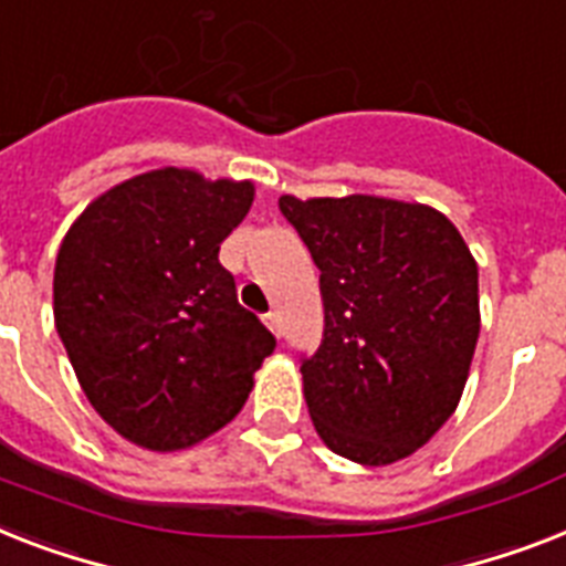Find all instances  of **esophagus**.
<instances>
[{"instance_id": "34e87169", "label": "esophagus", "mask_w": 566, "mask_h": 566, "mask_svg": "<svg viewBox=\"0 0 566 566\" xmlns=\"http://www.w3.org/2000/svg\"><path fill=\"white\" fill-rule=\"evenodd\" d=\"M261 319H264V325H268V328L273 331L275 337H282V325H279V314H275V311L264 314V316H261Z\"/></svg>"}]
</instances>
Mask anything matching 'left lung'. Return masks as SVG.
Listing matches in <instances>:
<instances>
[{
    "instance_id": "obj_1",
    "label": "left lung",
    "mask_w": 566,
    "mask_h": 566,
    "mask_svg": "<svg viewBox=\"0 0 566 566\" xmlns=\"http://www.w3.org/2000/svg\"><path fill=\"white\" fill-rule=\"evenodd\" d=\"M319 268L323 343L302 360L316 433L360 465L433 439L465 389L480 275L442 211L387 197H279Z\"/></svg>"
}]
</instances>
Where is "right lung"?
Returning a JSON list of instances; mask_svg holds the SVG:
<instances>
[{"instance_id":"add662e5","label":"right lung","mask_w":566,"mask_h":566,"mask_svg":"<svg viewBox=\"0 0 566 566\" xmlns=\"http://www.w3.org/2000/svg\"><path fill=\"white\" fill-rule=\"evenodd\" d=\"M252 197L250 179L159 168L92 200L60 243L54 325L90 403L127 442L159 453L203 442L273 355L218 261Z\"/></svg>"}]
</instances>
